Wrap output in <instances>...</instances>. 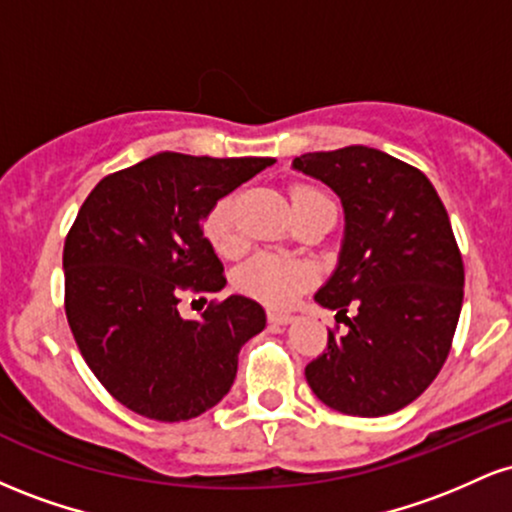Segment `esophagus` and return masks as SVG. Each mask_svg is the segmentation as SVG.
Segmentation results:
<instances>
[{
    "label": "esophagus",
    "mask_w": 512,
    "mask_h": 512,
    "mask_svg": "<svg viewBox=\"0 0 512 512\" xmlns=\"http://www.w3.org/2000/svg\"><path fill=\"white\" fill-rule=\"evenodd\" d=\"M267 317L272 325H289V322H293V315L284 313V310H269Z\"/></svg>",
    "instance_id": "esophagus-1"
}]
</instances>
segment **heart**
<instances>
[{
  "label": "heart",
  "mask_w": 512,
  "mask_h": 512,
  "mask_svg": "<svg viewBox=\"0 0 512 512\" xmlns=\"http://www.w3.org/2000/svg\"><path fill=\"white\" fill-rule=\"evenodd\" d=\"M325 197L315 187H293L291 204H301L305 199ZM204 238L209 240L211 248L221 255H233L240 248L238 228H236V204L231 197L219 199L204 216ZM313 281V272L303 262L291 260L281 255H257L243 264L238 274L240 289L257 301L267 305H289L305 286Z\"/></svg>",
  "instance_id": "1"
}]
</instances>
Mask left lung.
<instances>
[{"label": "left lung", "mask_w": 512, "mask_h": 512, "mask_svg": "<svg viewBox=\"0 0 512 512\" xmlns=\"http://www.w3.org/2000/svg\"><path fill=\"white\" fill-rule=\"evenodd\" d=\"M293 168L330 185L346 219L337 272L315 301L349 332L330 330L305 380L342 414L404 409L436 380L460 320L464 264L448 211L419 168L368 146L303 154Z\"/></svg>", "instance_id": "left-lung-1"}]
</instances>
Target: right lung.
<instances>
[{
  "label": "right lung",
  "mask_w": 512,
  "mask_h": 512,
  "mask_svg": "<svg viewBox=\"0 0 512 512\" xmlns=\"http://www.w3.org/2000/svg\"><path fill=\"white\" fill-rule=\"evenodd\" d=\"M274 158L163 151L105 175L64 240V310L105 390L154 421L195 419L231 390L238 351L264 330L245 296L182 320L180 293H214L223 264L204 238L207 211Z\"/></svg>",
  "instance_id": "obj_1"
}]
</instances>
